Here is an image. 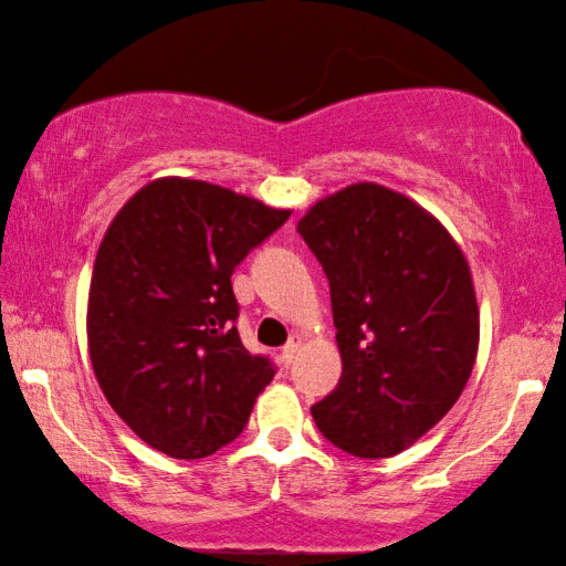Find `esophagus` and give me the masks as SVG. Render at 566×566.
<instances>
[{
    "mask_svg": "<svg viewBox=\"0 0 566 566\" xmlns=\"http://www.w3.org/2000/svg\"><path fill=\"white\" fill-rule=\"evenodd\" d=\"M300 347H302V334H292L290 342H286L284 349H282L284 364H292V361H294L296 354H300Z\"/></svg>",
    "mask_w": 566,
    "mask_h": 566,
    "instance_id": "esophagus-1",
    "label": "esophagus"
}]
</instances>
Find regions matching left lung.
Here are the masks:
<instances>
[{"label": "left lung", "instance_id": "8db88e82", "mask_svg": "<svg viewBox=\"0 0 566 566\" xmlns=\"http://www.w3.org/2000/svg\"><path fill=\"white\" fill-rule=\"evenodd\" d=\"M296 232L329 280L342 379L312 407L361 459L415 444L462 395L479 349L472 272L444 224L375 181L319 199Z\"/></svg>", "mask_w": 566, "mask_h": 566}]
</instances>
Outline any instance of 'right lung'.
Wrapping results in <instances>:
<instances>
[{"label": "right lung", "instance_id": "add662e5", "mask_svg": "<svg viewBox=\"0 0 566 566\" xmlns=\"http://www.w3.org/2000/svg\"><path fill=\"white\" fill-rule=\"evenodd\" d=\"M290 214L161 177L112 219L90 284V359L112 409L157 452L202 459L234 442L272 381V361L239 339L232 272Z\"/></svg>", "mask_w": 566, "mask_h": 566}]
</instances>
